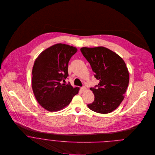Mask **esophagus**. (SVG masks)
<instances>
[{
  "label": "esophagus",
  "mask_w": 155,
  "mask_h": 155,
  "mask_svg": "<svg viewBox=\"0 0 155 155\" xmlns=\"http://www.w3.org/2000/svg\"><path fill=\"white\" fill-rule=\"evenodd\" d=\"M81 89L82 91H85L87 89V88H86L85 87H82L81 88Z\"/></svg>",
  "instance_id": "34e87169"
}]
</instances>
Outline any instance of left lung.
<instances>
[{"mask_svg": "<svg viewBox=\"0 0 155 155\" xmlns=\"http://www.w3.org/2000/svg\"><path fill=\"white\" fill-rule=\"evenodd\" d=\"M81 51L100 81L90 89L94 101L88 107L95 112L107 114L114 110L124 98L129 84V71L123 59L114 52L103 46L83 47Z\"/></svg>", "mask_w": 155, "mask_h": 155, "instance_id": "left-lung-1", "label": "left lung"}]
</instances>
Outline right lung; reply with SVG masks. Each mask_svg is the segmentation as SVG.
<instances>
[{"mask_svg":"<svg viewBox=\"0 0 155 155\" xmlns=\"http://www.w3.org/2000/svg\"><path fill=\"white\" fill-rule=\"evenodd\" d=\"M78 51L68 45L57 44L42 52L32 70V89L39 104L46 110L59 111L68 106L79 88L62 84L68 76V64Z\"/></svg>","mask_w":155,"mask_h":155,"instance_id":"obj_1","label":"right lung"}]
</instances>
